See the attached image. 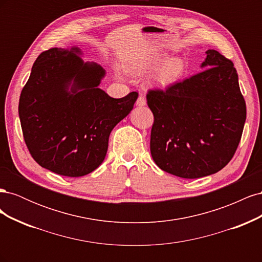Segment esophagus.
<instances>
[{
  "label": "esophagus",
  "instance_id": "1",
  "mask_svg": "<svg viewBox=\"0 0 262 262\" xmlns=\"http://www.w3.org/2000/svg\"><path fill=\"white\" fill-rule=\"evenodd\" d=\"M145 104H146V100H145L144 96H142V95H140V97L137 100V106L143 107V106H145Z\"/></svg>",
  "mask_w": 262,
  "mask_h": 262
}]
</instances>
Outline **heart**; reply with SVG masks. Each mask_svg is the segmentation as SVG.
<instances>
[{
    "label": "heart",
    "mask_w": 262,
    "mask_h": 262,
    "mask_svg": "<svg viewBox=\"0 0 262 262\" xmlns=\"http://www.w3.org/2000/svg\"><path fill=\"white\" fill-rule=\"evenodd\" d=\"M167 53L160 52L147 58H142L131 61L128 64V72L132 75H140L146 71L154 69L158 64L160 66L155 69L149 77V83L156 86H166L177 81L185 71V62L179 57L167 58Z\"/></svg>",
    "instance_id": "heart-1"
}]
</instances>
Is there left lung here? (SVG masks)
<instances>
[{
  "instance_id": "8db88e82",
  "label": "left lung",
  "mask_w": 262,
  "mask_h": 262,
  "mask_svg": "<svg viewBox=\"0 0 262 262\" xmlns=\"http://www.w3.org/2000/svg\"><path fill=\"white\" fill-rule=\"evenodd\" d=\"M205 53L202 72L146 96L154 115L153 160L164 171L187 179L225 167L246 121V102L233 62L214 49Z\"/></svg>"
}]
</instances>
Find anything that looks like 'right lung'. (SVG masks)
Listing matches in <instances>:
<instances>
[{
    "label": "right lung",
    "instance_id": "1",
    "mask_svg": "<svg viewBox=\"0 0 262 262\" xmlns=\"http://www.w3.org/2000/svg\"><path fill=\"white\" fill-rule=\"evenodd\" d=\"M78 47L39 54L19 97L24 140L41 167L85 176L104 162L110 132L133 109L139 94L113 98L99 89L106 71L85 62Z\"/></svg>",
    "mask_w": 262,
    "mask_h": 262
}]
</instances>
